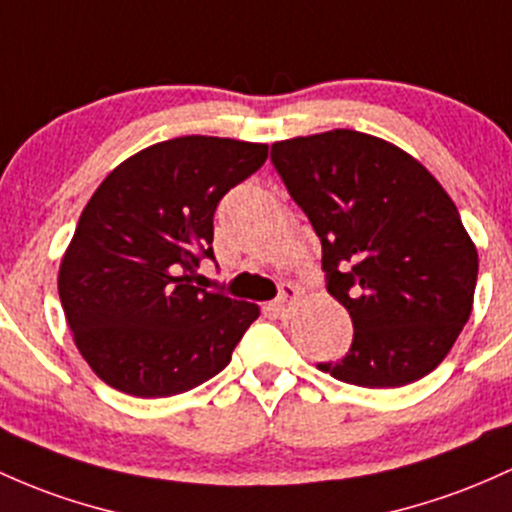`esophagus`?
<instances>
[{
	"instance_id": "obj_1",
	"label": "esophagus",
	"mask_w": 512,
	"mask_h": 512,
	"mask_svg": "<svg viewBox=\"0 0 512 512\" xmlns=\"http://www.w3.org/2000/svg\"><path fill=\"white\" fill-rule=\"evenodd\" d=\"M296 301H299V289H296L294 284H284L282 294L269 303V311H272L277 318H289L291 311H294Z\"/></svg>"
}]
</instances>
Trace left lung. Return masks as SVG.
I'll use <instances>...</instances> for the list:
<instances>
[{
  "mask_svg": "<svg viewBox=\"0 0 512 512\" xmlns=\"http://www.w3.org/2000/svg\"><path fill=\"white\" fill-rule=\"evenodd\" d=\"M274 170L323 245L350 350L320 362L345 384L396 389L430 374L471 316L479 255L442 184L386 140L347 128L272 145Z\"/></svg>",
  "mask_w": 512,
  "mask_h": 512,
  "instance_id": "obj_1",
  "label": "left lung"
}]
</instances>
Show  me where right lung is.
Masks as SVG:
<instances>
[{
  "label": "right lung",
  "mask_w": 512,
  "mask_h": 512,
  "mask_svg": "<svg viewBox=\"0 0 512 512\" xmlns=\"http://www.w3.org/2000/svg\"><path fill=\"white\" fill-rule=\"evenodd\" d=\"M267 145L182 136L121 162L84 206L60 262L77 350L116 391L162 398L228 367L257 303L194 286L213 260V213L265 165Z\"/></svg>",
  "instance_id": "obj_1"
}]
</instances>
